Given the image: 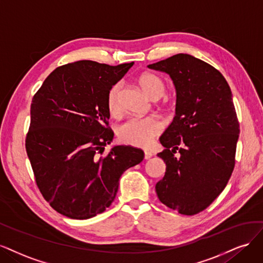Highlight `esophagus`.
Masks as SVG:
<instances>
[{"instance_id":"1","label":"esophagus","mask_w":263,"mask_h":263,"mask_svg":"<svg viewBox=\"0 0 263 263\" xmlns=\"http://www.w3.org/2000/svg\"><path fill=\"white\" fill-rule=\"evenodd\" d=\"M152 156H153V153H152V152H149V151L144 152V158L145 159H149Z\"/></svg>"}]
</instances>
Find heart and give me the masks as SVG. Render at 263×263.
<instances>
[{
    "instance_id": "b5f03b06",
    "label": "heart",
    "mask_w": 263,
    "mask_h": 263,
    "mask_svg": "<svg viewBox=\"0 0 263 263\" xmlns=\"http://www.w3.org/2000/svg\"><path fill=\"white\" fill-rule=\"evenodd\" d=\"M139 83L143 90L153 99L159 98L165 91L164 82L153 73H143L140 75ZM121 83L118 82L108 90L106 104L111 116H118L121 111ZM163 122L156 117H133L118 126L117 135L122 143L128 145L147 147L163 131Z\"/></svg>"
}]
</instances>
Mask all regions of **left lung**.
<instances>
[{"mask_svg": "<svg viewBox=\"0 0 263 263\" xmlns=\"http://www.w3.org/2000/svg\"><path fill=\"white\" fill-rule=\"evenodd\" d=\"M147 66L171 76L177 94L176 116L159 138L166 173L155 185L157 197L194 215L219 196L234 171L239 122L232 91L221 72L190 54Z\"/></svg>", "mask_w": 263, "mask_h": 263, "instance_id": "1", "label": "left lung"}]
</instances>
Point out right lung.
<instances>
[{
	"label": "right lung",
	"mask_w": 263,
	"mask_h": 263,
	"mask_svg": "<svg viewBox=\"0 0 263 263\" xmlns=\"http://www.w3.org/2000/svg\"><path fill=\"white\" fill-rule=\"evenodd\" d=\"M133 65L82 60L59 66L31 101L26 152L42 197L74 219L94 217L110 206L119 179L140 164V148L118 145L108 126L107 94Z\"/></svg>",
	"instance_id": "add662e5"
}]
</instances>
